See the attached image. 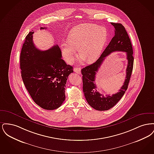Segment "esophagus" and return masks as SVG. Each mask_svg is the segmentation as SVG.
Returning a JSON list of instances; mask_svg holds the SVG:
<instances>
[{"label":"esophagus","instance_id":"1","mask_svg":"<svg viewBox=\"0 0 154 154\" xmlns=\"http://www.w3.org/2000/svg\"><path fill=\"white\" fill-rule=\"evenodd\" d=\"M74 72L78 74L81 73V68L80 67H75L74 69Z\"/></svg>","mask_w":154,"mask_h":154}]
</instances>
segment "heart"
<instances>
[{"label":"heart","mask_w":154,"mask_h":154,"mask_svg":"<svg viewBox=\"0 0 154 154\" xmlns=\"http://www.w3.org/2000/svg\"><path fill=\"white\" fill-rule=\"evenodd\" d=\"M108 39V32L104 28L91 23H84L74 27L69 35V40L60 45L63 57L69 64L77 55L88 62L95 61L100 56Z\"/></svg>","instance_id":"1"}]
</instances>
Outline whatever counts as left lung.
Masks as SVG:
<instances>
[{
  "mask_svg": "<svg viewBox=\"0 0 154 154\" xmlns=\"http://www.w3.org/2000/svg\"><path fill=\"white\" fill-rule=\"evenodd\" d=\"M114 27L115 35L111 39L102 55L95 63L86 66L81 70L82 74L83 92L88 104L94 109L99 111L108 110L114 107L122 98L128 89L132 74L134 58L133 48L129 37L124 26L119 23H111ZM123 51L127 54L128 65L126 69L125 83L119 92L112 96L100 94L97 89L94 83L95 75L102 62L108 55L113 51Z\"/></svg>",
  "mask_w": 154,
  "mask_h": 154,
  "instance_id": "8db88e82",
  "label": "left lung"
}]
</instances>
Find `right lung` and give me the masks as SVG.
Segmentation results:
<instances>
[{
  "instance_id": "1",
  "label": "right lung",
  "mask_w": 154,
  "mask_h": 154,
  "mask_svg": "<svg viewBox=\"0 0 154 154\" xmlns=\"http://www.w3.org/2000/svg\"><path fill=\"white\" fill-rule=\"evenodd\" d=\"M46 29L41 27L40 29ZM33 32L25 38L20 54V68L23 84L33 100L45 110H55L65 100L66 81L73 67L62 59L58 45L46 51L33 43Z\"/></svg>"
}]
</instances>
